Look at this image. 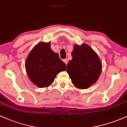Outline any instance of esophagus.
I'll return each mask as SVG.
<instances>
[{
	"mask_svg": "<svg viewBox=\"0 0 127 127\" xmlns=\"http://www.w3.org/2000/svg\"><path fill=\"white\" fill-rule=\"evenodd\" d=\"M63 61H64V63L66 64V65L67 64V63H68L67 59H64V60H63Z\"/></svg>",
	"mask_w": 127,
	"mask_h": 127,
	"instance_id": "esophagus-1",
	"label": "esophagus"
}]
</instances>
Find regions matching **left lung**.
Returning <instances> with one entry per match:
<instances>
[{
    "label": "left lung",
    "mask_w": 127,
    "mask_h": 127,
    "mask_svg": "<svg viewBox=\"0 0 127 127\" xmlns=\"http://www.w3.org/2000/svg\"><path fill=\"white\" fill-rule=\"evenodd\" d=\"M72 60L67 65L72 83L79 89H86L96 83L102 70V64L95 52L87 45H75Z\"/></svg>",
    "instance_id": "1"
}]
</instances>
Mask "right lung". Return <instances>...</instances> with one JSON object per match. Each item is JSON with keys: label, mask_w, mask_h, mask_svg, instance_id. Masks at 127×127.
<instances>
[{"label": "right lung", "mask_w": 127, "mask_h": 127, "mask_svg": "<svg viewBox=\"0 0 127 127\" xmlns=\"http://www.w3.org/2000/svg\"><path fill=\"white\" fill-rule=\"evenodd\" d=\"M25 67L31 81L40 88L50 86L59 72L66 70V64L52 51L50 43L37 44L28 56Z\"/></svg>", "instance_id": "add662e5"}]
</instances>
